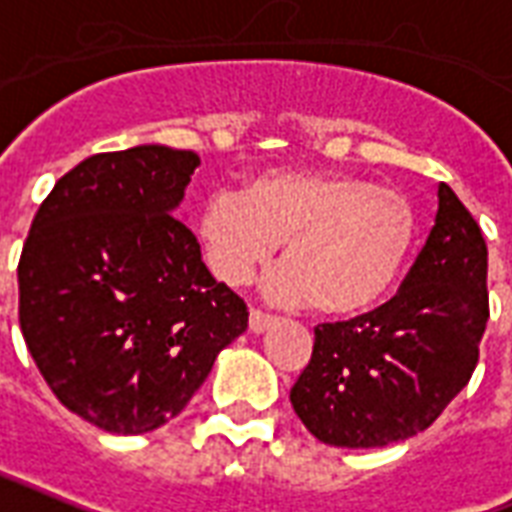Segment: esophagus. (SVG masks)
<instances>
[{"label":"esophagus","instance_id":"34e87169","mask_svg":"<svg viewBox=\"0 0 512 512\" xmlns=\"http://www.w3.org/2000/svg\"><path fill=\"white\" fill-rule=\"evenodd\" d=\"M271 325H273L271 314H263V311H257V308L249 311V330H252V333H263V330H268Z\"/></svg>","mask_w":512,"mask_h":512}]
</instances>
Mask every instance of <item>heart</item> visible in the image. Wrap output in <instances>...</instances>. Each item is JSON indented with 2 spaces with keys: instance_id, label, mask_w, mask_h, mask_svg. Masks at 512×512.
<instances>
[{
  "instance_id": "heart-1",
  "label": "heart",
  "mask_w": 512,
  "mask_h": 512,
  "mask_svg": "<svg viewBox=\"0 0 512 512\" xmlns=\"http://www.w3.org/2000/svg\"><path fill=\"white\" fill-rule=\"evenodd\" d=\"M419 230L413 198L354 174L268 171L241 193H214L198 217L206 263L225 284H247L284 241L268 292L311 300L330 317L376 306L392 290Z\"/></svg>"
}]
</instances>
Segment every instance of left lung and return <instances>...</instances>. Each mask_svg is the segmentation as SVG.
I'll use <instances>...</instances> for the list:
<instances>
[{
	"label": "left lung",
	"mask_w": 512,
	"mask_h": 512,
	"mask_svg": "<svg viewBox=\"0 0 512 512\" xmlns=\"http://www.w3.org/2000/svg\"><path fill=\"white\" fill-rule=\"evenodd\" d=\"M486 271L478 222L440 185L435 225L395 298L314 330L311 362L290 392L308 432L338 448L392 446L424 432L478 365Z\"/></svg>",
	"instance_id": "8db88e82"
}]
</instances>
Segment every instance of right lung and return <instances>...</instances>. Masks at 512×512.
<instances>
[{"instance_id":"right-lung-1","label":"right lung","mask_w":512,"mask_h":512,"mask_svg":"<svg viewBox=\"0 0 512 512\" xmlns=\"http://www.w3.org/2000/svg\"><path fill=\"white\" fill-rule=\"evenodd\" d=\"M201 158L166 144L85 158L39 206L18 319L53 395L112 435L179 416L249 311L177 220Z\"/></svg>"}]
</instances>
